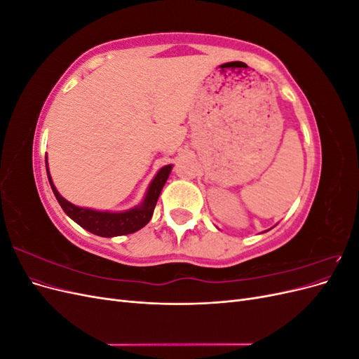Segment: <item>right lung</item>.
<instances>
[{
    "label": "right lung",
    "mask_w": 359,
    "mask_h": 359,
    "mask_svg": "<svg viewBox=\"0 0 359 359\" xmlns=\"http://www.w3.org/2000/svg\"><path fill=\"white\" fill-rule=\"evenodd\" d=\"M172 166L173 165H166L161 169H158L153 181L149 182L144 201L139 205L133 206V208H130V210H126V211L112 212V211H99V210H93V208H83V206H78V205L69 202L67 199H64L58 193L57 187L53 186V181H52V177L49 173V166H48V157H46V172H48L49 184H50L53 194H55L58 203L61 205L62 211L66 212L73 222H76L81 227H83L85 231H88L94 235L104 236V238L133 233L139 229H142L145 224H148L151 217H153L160 193L169 178Z\"/></svg>",
    "instance_id": "obj_1"
}]
</instances>
